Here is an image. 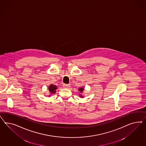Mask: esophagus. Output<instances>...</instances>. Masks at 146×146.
Returning a JSON list of instances; mask_svg holds the SVG:
<instances>
[{
    "label": "esophagus",
    "instance_id": "esophagus-1",
    "mask_svg": "<svg viewBox=\"0 0 146 146\" xmlns=\"http://www.w3.org/2000/svg\"><path fill=\"white\" fill-rule=\"evenodd\" d=\"M63 87L65 88H68L70 87V85L67 84H64L63 85Z\"/></svg>",
    "mask_w": 146,
    "mask_h": 146
}]
</instances>
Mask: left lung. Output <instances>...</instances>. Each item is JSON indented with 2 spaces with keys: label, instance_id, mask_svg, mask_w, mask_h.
I'll list each match as a JSON object with an SVG mask.
<instances>
[{
  "label": "left lung",
  "instance_id": "left-lung-1",
  "mask_svg": "<svg viewBox=\"0 0 146 146\" xmlns=\"http://www.w3.org/2000/svg\"><path fill=\"white\" fill-rule=\"evenodd\" d=\"M79 91L80 92H82V91L84 90V88H79ZM80 97H83V96H82L81 95H80Z\"/></svg>",
  "mask_w": 146,
  "mask_h": 146
}]
</instances>
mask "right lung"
Wrapping results in <instances>:
<instances>
[{
  "label": "right lung",
  "instance_id": "right-lung-1",
  "mask_svg": "<svg viewBox=\"0 0 146 146\" xmlns=\"http://www.w3.org/2000/svg\"><path fill=\"white\" fill-rule=\"evenodd\" d=\"M56 89H57V87L55 85H53V84L50 85L49 87V90L50 92L51 93V94L55 93V92H56L55 90H56Z\"/></svg>",
  "mask_w": 146,
  "mask_h": 146
}]
</instances>
